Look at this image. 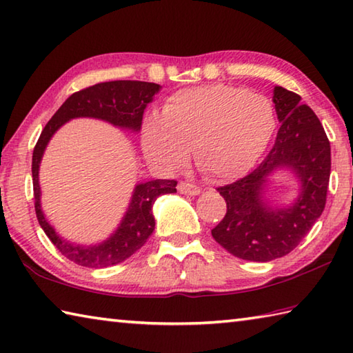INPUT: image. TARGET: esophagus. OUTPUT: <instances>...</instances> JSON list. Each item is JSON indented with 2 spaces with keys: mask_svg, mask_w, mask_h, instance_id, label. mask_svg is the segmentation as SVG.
<instances>
[{
  "mask_svg": "<svg viewBox=\"0 0 353 353\" xmlns=\"http://www.w3.org/2000/svg\"><path fill=\"white\" fill-rule=\"evenodd\" d=\"M177 191L181 194L197 196V194H201V187H197V185L190 183V182H181L177 185Z\"/></svg>",
  "mask_w": 353,
  "mask_h": 353,
  "instance_id": "obj_1",
  "label": "esophagus"
}]
</instances>
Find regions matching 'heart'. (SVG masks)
Listing matches in <instances>:
<instances>
[{
  "label": "heart",
  "instance_id": "1",
  "mask_svg": "<svg viewBox=\"0 0 353 353\" xmlns=\"http://www.w3.org/2000/svg\"><path fill=\"white\" fill-rule=\"evenodd\" d=\"M273 108L259 94L207 85L172 94L142 128L146 159L165 172L187 163L190 150L203 174L230 181L247 172L274 132Z\"/></svg>",
  "mask_w": 353,
  "mask_h": 353
}]
</instances>
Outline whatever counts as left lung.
<instances>
[{
  "instance_id": "8db88e82",
  "label": "left lung",
  "mask_w": 353,
  "mask_h": 353,
  "mask_svg": "<svg viewBox=\"0 0 353 353\" xmlns=\"http://www.w3.org/2000/svg\"><path fill=\"white\" fill-rule=\"evenodd\" d=\"M298 94L274 86L273 103L281 121L267 157L248 176L217 191L227 213L211 230L217 243L236 258L267 262L288 254L310 232L325 207L330 177V143L321 121ZM290 169L301 191L288 208L273 209L263 199L268 177Z\"/></svg>"
}]
</instances>
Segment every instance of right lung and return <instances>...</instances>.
<instances>
[{
  "mask_svg": "<svg viewBox=\"0 0 353 353\" xmlns=\"http://www.w3.org/2000/svg\"><path fill=\"white\" fill-rule=\"evenodd\" d=\"M160 88L162 86L148 81L117 80L81 89L70 95L41 131V136L34 148V156H32V182H34L37 219L43 232L59 248V252L75 264L89 268L111 267L120 264L139 248H142L154 232L156 221L152 216V205L159 196L176 193L177 182L156 179V181L136 185L123 219L110 238L97 245H77L63 239L55 232L41 210V188L38 182V171H40L44 150L57 130H60V126L79 117L105 120L121 130L139 132L142 128L145 108L151 103Z\"/></svg>",
  "mask_w": 353,
  "mask_h": 353,
  "instance_id": "obj_1",
  "label": "right lung"
}]
</instances>
